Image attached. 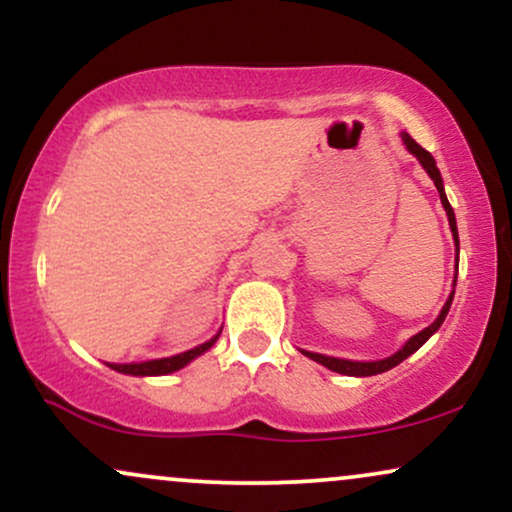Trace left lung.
Listing matches in <instances>:
<instances>
[{
  "mask_svg": "<svg viewBox=\"0 0 512 512\" xmlns=\"http://www.w3.org/2000/svg\"><path fill=\"white\" fill-rule=\"evenodd\" d=\"M402 139H404V144H407V149L411 151V154H414L416 158H419V161H421V166L426 168V173L431 175L433 185L438 187L440 202H443L445 211H448V221H450V228H452V236H455L457 252H460V238H457L455 211H452L450 202H448V197H445V190H443V178H440V170H438V166H436V161H433V156L428 154V151L424 149V146H419V144H416L414 139H411L407 132L402 134ZM455 281H457V274H455ZM452 296H455V291L450 293L448 303L443 305V310H440L438 320L433 322V325H428L424 332L414 334V337H411L409 342L404 344L402 349H399L395 356H390V358H383V361H373V363H358V361H344V358H332V356H322V354H310V351H303V354H305V356H310V358H313V361H317V363H322V366H325V368L334 370V373H342V375H356V378H366V375H378V373H385V370H390V368L399 366V363H402L404 358H409L411 354H414L416 349H421V346H424V344L428 342V337H431V334L436 332L440 325H443L445 315H448V310H450Z\"/></svg>",
  "mask_w": 512,
  "mask_h": 512,
  "instance_id": "obj_1",
  "label": "left lung"
}]
</instances>
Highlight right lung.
<instances>
[{
	"label": "right lung",
	"mask_w": 512,
	"mask_h": 512,
	"mask_svg": "<svg viewBox=\"0 0 512 512\" xmlns=\"http://www.w3.org/2000/svg\"><path fill=\"white\" fill-rule=\"evenodd\" d=\"M216 339L219 337L209 339L207 344L197 346V349H190V351H185V354H178V356L158 358V361H146V363H125V366L108 363V366L113 370H120V373H127V375H168V373H173V370H180L182 366H187V363H190L195 356L204 354V351L211 349Z\"/></svg>",
	"instance_id": "right-lung-1"
}]
</instances>
